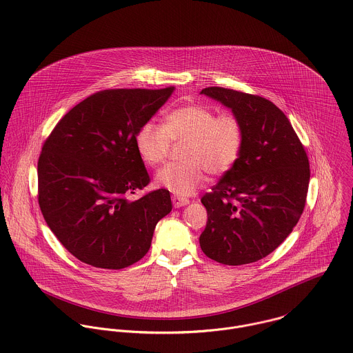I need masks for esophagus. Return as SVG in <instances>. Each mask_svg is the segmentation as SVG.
I'll use <instances>...</instances> for the list:
<instances>
[{
    "mask_svg": "<svg viewBox=\"0 0 353 353\" xmlns=\"http://www.w3.org/2000/svg\"><path fill=\"white\" fill-rule=\"evenodd\" d=\"M172 201H173V205H174V208H180V207H184V205H187L188 203H190V200L188 199H185V197H181V196H173L172 197Z\"/></svg>",
    "mask_w": 353,
    "mask_h": 353,
    "instance_id": "obj_1",
    "label": "esophagus"
}]
</instances>
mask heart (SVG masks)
Wrapping results in <instances>:
<instances>
[{
  "label": "heart",
  "instance_id": "heart-1",
  "mask_svg": "<svg viewBox=\"0 0 353 353\" xmlns=\"http://www.w3.org/2000/svg\"><path fill=\"white\" fill-rule=\"evenodd\" d=\"M188 142L185 163H170L156 174V184L179 196H190L204 183V170L211 174L229 172L239 158L243 131L234 115H218L214 110L190 104L166 115L165 124L143 123L135 135V148L150 166L163 162L170 143Z\"/></svg>",
  "mask_w": 353,
  "mask_h": 353
}]
</instances>
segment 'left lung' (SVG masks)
I'll return each instance as SVG.
<instances>
[{"label": "left lung", "mask_w": 353, "mask_h": 353, "mask_svg": "<svg viewBox=\"0 0 353 353\" xmlns=\"http://www.w3.org/2000/svg\"><path fill=\"white\" fill-rule=\"evenodd\" d=\"M200 93L230 108L243 131L236 163L201 197L208 219L200 248L226 265L259 261L290 235L303 212L309 158L272 101L219 86Z\"/></svg>", "instance_id": "left-lung-1"}]
</instances>
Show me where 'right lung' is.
<instances>
[{
	"instance_id": "1",
	"label": "right lung",
	"mask_w": 353,
	"mask_h": 353,
	"mask_svg": "<svg viewBox=\"0 0 353 353\" xmlns=\"http://www.w3.org/2000/svg\"><path fill=\"white\" fill-rule=\"evenodd\" d=\"M174 88L97 92L58 121L38 161V200L48 228L79 261L121 270L150 249L172 211L168 190L130 199L150 177L135 148L138 128Z\"/></svg>"
}]
</instances>
